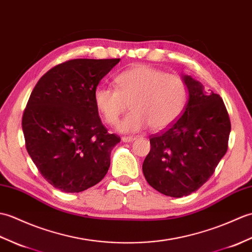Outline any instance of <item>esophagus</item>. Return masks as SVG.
Instances as JSON below:
<instances>
[{
	"label": "esophagus",
	"mask_w": 252,
	"mask_h": 252,
	"mask_svg": "<svg viewBox=\"0 0 252 252\" xmlns=\"http://www.w3.org/2000/svg\"><path fill=\"white\" fill-rule=\"evenodd\" d=\"M137 139V136H124L122 137V140L124 142H132Z\"/></svg>",
	"instance_id": "34e87169"
}]
</instances>
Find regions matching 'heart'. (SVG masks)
I'll return each mask as SVG.
<instances>
[{
    "label": "heart",
    "mask_w": 252,
    "mask_h": 252,
    "mask_svg": "<svg viewBox=\"0 0 252 252\" xmlns=\"http://www.w3.org/2000/svg\"><path fill=\"white\" fill-rule=\"evenodd\" d=\"M115 89L98 87L94 94L96 108L108 125L115 126L129 104L132 113L119 129L133 132L148 125L154 131L166 129L180 117L188 98L181 76L167 74L147 64L122 72L114 79Z\"/></svg>",
    "instance_id": "1"
}]
</instances>
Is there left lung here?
<instances>
[{
	"instance_id": "8db88e82",
	"label": "left lung",
	"mask_w": 252,
	"mask_h": 252,
	"mask_svg": "<svg viewBox=\"0 0 252 252\" xmlns=\"http://www.w3.org/2000/svg\"><path fill=\"white\" fill-rule=\"evenodd\" d=\"M183 80L189 99L169 127L151 135L142 170L156 191L171 197L188 196L214 175L227 151L231 121L219 94L205 92L189 75Z\"/></svg>"
}]
</instances>
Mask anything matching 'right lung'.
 <instances>
[{
  "instance_id": "add662e5",
  "label": "right lung",
  "mask_w": 252,
  "mask_h": 252,
  "mask_svg": "<svg viewBox=\"0 0 252 252\" xmlns=\"http://www.w3.org/2000/svg\"><path fill=\"white\" fill-rule=\"evenodd\" d=\"M120 60H68L47 71L30 94L21 122L26 148L43 178L60 191H85L107 175L121 138L101 123L94 94Z\"/></svg>"
}]
</instances>
